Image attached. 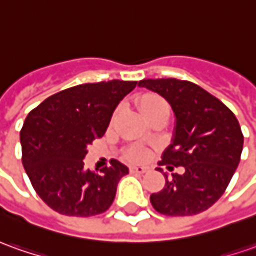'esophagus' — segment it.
Segmentation results:
<instances>
[{
  "instance_id": "obj_1",
  "label": "esophagus",
  "mask_w": 256,
  "mask_h": 256,
  "mask_svg": "<svg viewBox=\"0 0 256 256\" xmlns=\"http://www.w3.org/2000/svg\"><path fill=\"white\" fill-rule=\"evenodd\" d=\"M146 172H148V168L140 167V166H138V167H132L131 168V172H134V174H145Z\"/></svg>"
}]
</instances>
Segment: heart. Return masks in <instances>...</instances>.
<instances>
[{
	"label": "heart",
	"instance_id": "b5f03b06",
	"mask_svg": "<svg viewBox=\"0 0 256 256\" xmlns=\"http://www.w3.org/2000/svg\"><path fill=\"white\" fill-rule=\"evenodd\" d=\"M139 108L142 111V114L145 117H149L152 114L158 112L160 110L168 108V106L162 98H158L156 94H146L139 100ZM128 160L131 162H144L146 158V153L142 150H131L126 154Z\"/></svg>",
	"mask_w": 256,
	"mask_h": 256
}]
</instances>
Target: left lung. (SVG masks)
<instances>
[{
	"mask_svg": "<svg viewBox=\"0 0 256 256\" xmlns=\"http://www.w3.org/2000/svg\"><path fill=\"white\" fill-rule=\"evenodd\" d=\"M138 86L166 98L176 118L172 144L158 166L184 167L182 174L172 177L163 172L164 188L152 194V206L166 216H192L209 209L238 167L244 136L237 118L219 98L192 82L144 79Z\"/></svg>",
	"mask_w": 256,
	"mask_h": 256,
	"instance_id": "1",
	"label": "left lung"
}]
</instances>
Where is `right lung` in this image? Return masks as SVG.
<instances>
[{
    "label": "right lung",
    "mask_w": 256,
    "mask_h": 256,
    "mask_svg": "<svg viewBox=\"0 0 256 256\" xmlns=\"http://www.w3.org/2000/svg\"><path fill=\"white\" fill-rule=\"evenodd\" d=\"M136 80L72 86L32 110L20 131L22 163L37 195L52 210L76 218L106 212L130 168L118 160L98 174L84 168L92 140L102 138L112 112Z\"/></svg>",
    "instance_id": "add662e5"
}]
</instances>
